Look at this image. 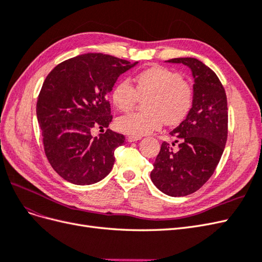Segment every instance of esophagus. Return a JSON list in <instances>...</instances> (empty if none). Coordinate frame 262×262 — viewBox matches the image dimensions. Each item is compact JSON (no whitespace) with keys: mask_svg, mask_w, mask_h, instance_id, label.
Wrapping results in <instances>:
<instances>
[{"mask_svg":"<svg viewBox=\"0 0 262 262\" xmlns=\"http://www.w3.org/2000/svg\"><path fill=\"white\" fill-rule=\"evenodd\" d=\"M139 140H141V137H133V136H129L128 137V139H126V141L128 142H136V141H139Z\"/></svg>","mask_w":262,"mask_h":262,"instance_id":"34e87169","label":"esophagus"}]
</instances>
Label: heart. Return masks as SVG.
<instances>
[{"mask_svg":"<svg viewBox=\"0 0 262 262\" xmlns=\"http://www.w3.org/2000/svg\"><path fill=\"white\" fill-rule=\"evenodd\" d=\"M136 89L128 80L119 82L113 91V102L125 112L145 98L144 112H133L117 118L119 131L142 137L158 130L163 121L169 125L181 122L192 106V87L181 74L163 67H154L134 77Z\"/></svg>","mask_w":262,"mask_h":262,"instance_id":"b5f03b06","label":"heart"}]
</instances>
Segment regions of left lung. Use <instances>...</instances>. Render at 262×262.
<instances>
[{
	"mask_svg": "<svg viewBox=\"0 0 262 262\" xmlns=\"http://www.w3.org/2000/svg\"><path fill=\"white\" fill-rule=\"evenodd\" d=\"M166 62L184 64L193 77L192 107L170 134L176 138L172 149L163 142L150 171L153 184L165 194L185 196L199 190L213 175L227 140V99L219 77L194 58Z\"/></svg>",
	"mask_w": 262,
	"mask_h": 262,
	"instance_id": "left-lung-1",
	"label": "left lung"
}]
</instances>
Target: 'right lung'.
I'll return each instance as SVG.
<instances>
[{"instance_id": "right-lung-1", "label": "right lung", "mask_w": 262, "mask_h": 262, "mask_svg": "<svg viewBox=\"0 0 262 262\" xmlns=\"http://www.w3.org/2000/svg\"><path fill=\"white\" fill-rule=\"evenodd\" d=\"M131 63L102 53H86L63 61L46 77L37 100V119L47 158L71 184L86 186L104 179L115 163V149L124 137L107 129L93 137V128L113 120L107 95Z\"/></svg>"}]
</instances>
